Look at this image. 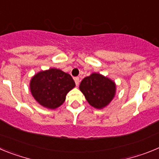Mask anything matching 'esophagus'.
<instances>
[{
  "mask_svg": "<svg viewBox=\"0 0 159 159\" xmlns=\"http://www.w3.org/2000/svg\"><path fill=\"white\" fill-rule=\"evenodd\" d=\"M74 80H75V85L78 86L79 84H80V78H79V77H75V78H74Z\"/></svg>",
  "mask_w": 159,
  "mask_h": 159,
  "instance_id": "34e87169",
  "label": "esophagus"
}]
</instances>
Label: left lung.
<instances>
[{
    "label": "left lung",
    "instance_id": "1",
    "mask_svg": "<svg viewBox=\"0 0 159 159\" xmlns=\"http://www.w3.org/2000/svg\"><path fill=\"white\" fill-rule=\"evenodd\" d=\"M80 89L90 105L100 109L106 107L114 98L116 84L110 79L93 73L83 80Z\"/></svg>",
    "mask_w": 159,
    "mask_h": 159
}]
</instances>
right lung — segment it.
I'll list each match as a JSON object with an SVG mask.
<instances>
[{"mask_svg":"<svg viewBox=\"0 0 159 159\" xmlns=\"http://www.w3.org/2000/svg\"><path fill=\"white\" fill-rule=\"evenodd\" d=\"M72 77L57 68L40 71L32 77L30 90L40 105L55 109L62 104L66 95L75 87Z\"/></svg>","mask_w":159,"mask_h":159,"instance_id":"obj_1","label":"right lung"}]
</instances>
